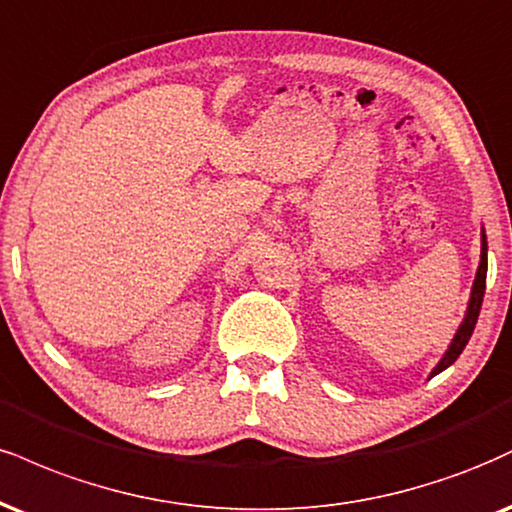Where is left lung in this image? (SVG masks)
Returning <instances> with one entry per match:
<instances>
[{
    "instance_id": "obj_1",
    "label": "left lung",
    "mask_w": 512,
    "mask_h": 512,
    "mask_svg": "<svg viewBox=\"0 0 512 512\" xmlns=\"http://www.w3.org/2000/svg\"><path fill=\"white\" fill-rule=\"evenodd\" d=\"M484 288H486V236L482 233V257H479V269H477V276H474V283H472V295H470V303H467L465 319H463V324H460V329L455 331V336H453L451 346H448V350H446V355H443L439 365L434 367L432 377L434 374L443 372L446 367H451L453 362L460 357V353L465 350L467 341H470V336L474 331V324H477L479 310H482Z\"/></svg>"
}]
</instances>
